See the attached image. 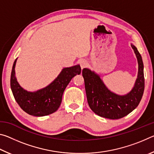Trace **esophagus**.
<instances>
[{"instance_id": "34e87169", "label": "esophagus", "mask_w": 154, "mask_h": 154, "mask_svg": "<svg viewBox=\"0 0 154 154\" xmlns=\"http://www.w3.org/2000/svg\"><path fill=\"white\" fill-rule=\"evenodd\" d=\"M79 64H80V66L82 69H83V68L86 67L87 65H88V62L86 60H81L79 62Z\"/></svg>"}]
</instances>
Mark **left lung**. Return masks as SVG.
Returning <instances> with one entry per match:
<instances>
[{
    "mask_svg": "<svg viewBox=\"0 0 154 154\" xmlns=\"http://www.w3.org/2000/svg\"><path fill=\"white\" fill-rule=\"evenodd\" d=\"M131 47L136 54L139 71L134 86L127 94L122 96L112 92L98 75L86 68L82 70L88 105L99 116L111 119L124 118L131 113L141 100L145 88L143 63L136 47L132 44Z\"/></svg>",
    "mask_w": 154,
    "mask_h": 154,
    "instance_id": "8db88e82",
    "label": "left lung"
}]
</instances>
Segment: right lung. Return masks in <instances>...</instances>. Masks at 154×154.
<instances>
[{
  "label": "right lung",
  "mask_w": 154,
  "mask_h": 154,
  "mask_svg": "<svg viewBox=\"0 0 154 154\" xmlns=\"http://www.w3.org/2000/svg\"><path fill=\"white\" fill-rule=\"evenodd\" d=\"M17 59L13 65L11 75V88L18 105L26 113L36 117L48 116L58 110L62 102V94L72 78L81 73L79 64L64 68L50 84L36 92H28L20 86L15 75Z\"/></svg>",
  "instance_id": "right-lung-1"
}]
</instances>
